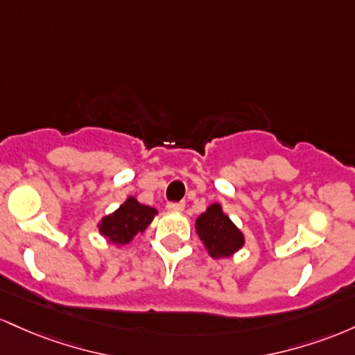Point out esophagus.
Returning <instances> with one entry per match:
<instances>
[{"instance_id": "esophagus-1", "label": "esophagus", "mask_w": 355, "mask_h": 355, "mask_svg": "<svg viewBox=\"0 0 355 355\" xmlns=\"http://www.w3.org/2000/svg\"><path fill=\"white\" fill-rule=\"evenodd\" d=\"M167 211H173V213H181L184 209V202H167Z\"/></svg>"}]
</instances>
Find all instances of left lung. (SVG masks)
I'll return each mask as SVG.
<instances>
[{
	"label": "left lung",
	"mask_w": 355,
	"mask_h": 355,
	"mask_svg": "<svg viewBox=\"0 0 355 355\" xmlns=\"http://www.w3.org/2000/svg\"><path fill=\"white\" fill-rule=\"evenodd\" d=\"M194 228L206 252L214 260L233 257L245 246V234L230 220L220 202H213L199 214Z\"/></svg>",
	"instance_id": "left-lung-1"
}]
</instances>
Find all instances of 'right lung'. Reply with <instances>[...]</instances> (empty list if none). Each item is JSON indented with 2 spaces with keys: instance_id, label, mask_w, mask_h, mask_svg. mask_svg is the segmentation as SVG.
Listing matches in <instances>:
<instances>
[{
  "instance_id": "obj_1",
  "label": "right lung",
  "mask_w": 355,
  "mask_h": 355,
  "mask_svg": "<svg viewBox=\"0 0 355 355\" xmlns=\"http://www.w3.org/2000/svg\"><path fill=\"white\" fill-rule=\"evenodd\" d=\"M157 209L142 205L134 196L127 199L114 213L103 216L97 223L98 233L117 248L130 245L139 233H144L147 226L156 218Z\"/></svg>"
}]
</instances>
